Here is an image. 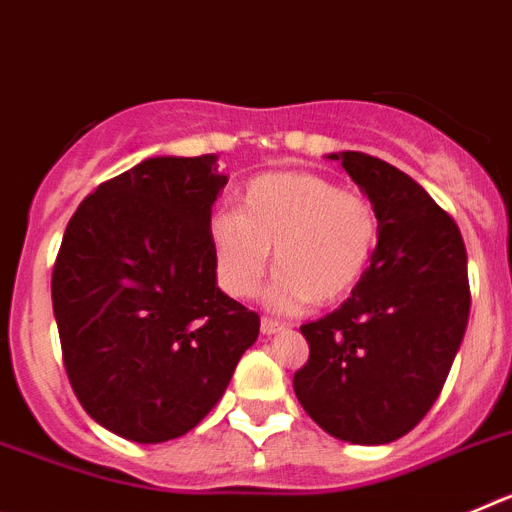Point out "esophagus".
<instances>
[{
	"label": "esophagus",
	"instance_id": "esophagus-1",
	"mask_svg": "<svg viewBox=\"0 0 512 512\" xmlns=\"http://www.w3.org/2000/svg\"><path fill=\"white\" fill-rule=\"evenodd\" d=\"M284 325L277 323V320H271V318H264L261 320V333L264 336H274V333H282Z\"/></svg>",
	"mask_w": 512,
	"mask_h": 512
}]
</instances>
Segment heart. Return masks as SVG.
Returning a JSON list of instances; mask_svg holds the SVG:
<instances>
[{"instance_id":"b5f03b06","label":"heart","mask_w":512,"mask_h":512,"mask_svg":"<svg viewBox=\"0 0 512 512\" xmlns=\"http://www.w3.org/2000/svg\"><path fill=\"white\" fill-rule=\"evenodd\" d=\"M379 241L369 197L312 171H271L243 187L238 212L210 223L217 282L230 297H253L271 264L279 274L266 305L297 312L338 302L361 282Z\"/></svg>"}]
</instances>
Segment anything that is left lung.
Returning a JSON list of instances; mask_svg holds the SVG:
<instances>
[{"label":"left lung","instance_id":"1","mask_svg":"<svg viewBox=\"0 0 512 512\" xmlns=\"http://www.w3.org/2000/svg\"><path fill=\"white\" fill-rule=\"evenodd\" d=\"M328 158L377 207L379 241L351 297L300 328L310 359L292 384L325 433L382 446L413 431L449 377L469 320L467 248L405 171L359 151Z\"/></svg>","mask_w":512,"mask_h":512}]
</instances>
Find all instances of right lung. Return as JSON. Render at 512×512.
Segmentation results:
<instances>
[{"label":"right lung","mask_w":512,"mask_h":512,"mask_svg":"<svg viewBox=\"0 0 512 512\" xmlns=\"http://www.w3.org/2000/svg\"><path fill=\"white\" fill-rule=\"evenodd\" d=\"M215 156H153L99 184L53 266L63 364L102 428L164 443L200 423L259 338V315L217 287Z\"/></svg>","instance_id":"obj_1"}]
</instances>
